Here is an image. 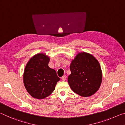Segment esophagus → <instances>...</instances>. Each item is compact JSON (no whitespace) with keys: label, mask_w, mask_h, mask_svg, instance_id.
I'll use <instances>...</instances> for the list:
<instances>
[{"label":"esophagus","mask_w":125,"mask_h":125,"mask_svg":"<svg viewBox=\"0 0 125 125\" xmlns=\"http://www.w3.org/2000/svg\"><path fill=\"white\" fill-rule=\"evenodd\" d=\"M61 80L62 81H65V80H66V76H63L62 77H61Z\"/></svg>","instance_id":"34e87169"}]
</instances>
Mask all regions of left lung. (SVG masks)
<instances>
[{
	"instance_id": "8db88e82",
	"label": "left lung",
	"mask_w": 125,
	"mask_h": 125,
	"mask_svg": "<svg viewBox=\"0 0 125 125\" xmlns=\"http://www.w3.org/2000/svg\"><path fill=\"white\" fill-rule=\"evenodd\" d=\"M70 70L67 81L75 93L89 97L99 89L103 73L99 62L93 55L84 52H79L71 61Z\"/></svg>"
}]
</instances>
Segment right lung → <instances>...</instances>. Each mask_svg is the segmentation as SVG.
<instances>
[{
  "label": "right lung",
  "mask_w": 125,
  "mask_h": 125,
  "mask_svg": "<svg viewBox=\"0 0 125 125\" xmlns=\"http://www.w3.org/2000/svg\"><path fill=\"white\" fill-rule=\"evenodd\" d=\"M49 61L50 57L45 53H38L30 59L24 69V86L35 99H43L49 96L60 80L54 69L49 66Z\"/></svg>",
  "instance_id": "right-lung-1"
}]
</instances>
